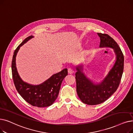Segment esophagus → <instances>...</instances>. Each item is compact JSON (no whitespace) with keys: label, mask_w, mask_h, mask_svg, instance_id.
<instances>
[{"label":"esophagus","mask_w":133,"mask_h":133,"mask_svg":"<svg viewBox=\"0 0 133 133\" xmlns=\"http://www.w3.org/2000/svg\"><path fill=\"white\" fill-rule=\"evenodd\" d=\"M73 72H74V71H73L72 68H68V73L69 74H72V73H73Z\"/></svg>","instance_id":"esophagus-1"}]
</instances>
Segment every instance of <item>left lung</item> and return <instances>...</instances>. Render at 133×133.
Here are the masks:
<instances>
[{"label":"left lung","instance_id":"obj_1","mask_svg":"<svg viewBox=\"0 0 133 133\" xmlns=\"http://www.w3.org/2000/svg\"><path fill=\"white\" fill-rule=\"evenodd\" d=\"M97 34L101 39L99 47L112 48L116 55V61L106 77L97 84L85 76L83 72V65L76 67L77 94L82 102L91 105L99 104L105 102L116 91L124 67V56L116 41L107 34Z\"/></svg>","mask_w":133,"mask_h":133}]
</instances>
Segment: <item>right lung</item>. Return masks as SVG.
I'll use <instances>...</instances> for the list:
<instances>
[{"instance_id": "obj_1", "label": "right lung", "mask_w": 133, "mask_h": 133, "mask_svg": "<svg viewBox=\"0 0 133 133\" xmlns=\"http://www.w3.org/2000/svg\"><path fill=\"white\" fill-rule=\"evenodd\" d=\"M26 38L15 50L12 61V74L17 91L26 102L32 106L39 108L47 107L53 104L59 95L63 79L68 74L67 69L52 75L49 79L39 85H31L24 82L17 72L16 57L21 46L33 38Z\"/></svg>"}]
</instances>
